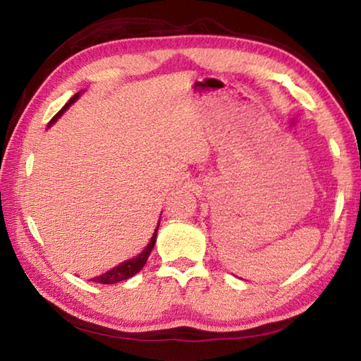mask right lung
Instances as JSON below:
<instances>
[{
    "label": "right lung",
    "mask_w": 361,
    "mask_h": 361,
    "mask_svg": "<svg viewBox=\"0 0 361 361\" xmlns=\"http://www.w3.org/2000/svg\"><path fill=\"white\" fill-rule=\"evenodd\" d=\"M78 97H79V92L76 95H73L71 99H70V102L66 103V105L62 109H60V111L56 116H54L52 121L49 122V126L54 124V122H56L60 118V116L63 114V111H66V108H68L73 102H76ZM157 229H159V224H157V228L154 231V234H152V237H151V242L148 243V247H146L142 253H140L138 256H135V258H132L129 261H124V262H122V264L113 267L111 271H108L105 274H102V276L92 279V282H95V283H105V285H108V283H118V282H122V280H127V279L133 277L137 272L142 271L143 266L146 264V261H148V256L151 253V250L154 248L156 237H157Z\"/></svg>",
    "instance_id": "1"
}]
</instances>
